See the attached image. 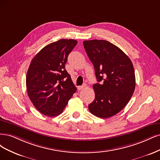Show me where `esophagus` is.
Masks as SVG:
<instances>
[{"label":"esophagus","mask_w":160,"mask_h":160,"mask_svg":"<svg viewBox=\"0 0 160 160\" xmlns=\"http://www.w3.org/2000/svg\"><path fill=\"white\" fill-rule=\"evenodd\" d=\"M85 87H86V85L84 84H83L82 86H78V90H82V89H84Z\"/></svg>","instance_id":"esophagus-1"}]
</instances>
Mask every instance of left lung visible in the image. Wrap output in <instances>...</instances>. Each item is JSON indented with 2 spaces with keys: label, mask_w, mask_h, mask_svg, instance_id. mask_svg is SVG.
I'll return each instance as SVG.
<instances>
[{
  "label": "left lung",
  "mask_w": 160,
  "mask_h": 160,
  "mask_svg": "<svg viewBox=\"0 0 160 160\" xmlns=\"http://www.w3.org/2000/svg\"><path fill=\"white\" fill-rule=\"evenodd\" d=\"M83 44L98 82L93 85L95 98L88 109L97 117H112L127 105L134 92L133 64L121 49L108 41L85 40Z\"/></svg>",
  "instance_id": "obj_1"
}]
</instances>
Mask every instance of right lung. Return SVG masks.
<instances>
[{
  "instance_id": "1",
  "label": "right lung",
  "mask_w": 160,
  "mask_h": 160,
  "mask_svg": "<svg viewBox=\"0 0 160 160\" xmlns=\"http://www.w3.org/2000/svg\"><path fill=\"white\" fill-rule=\"evenodd\" d=\"M77 43L73 39H61L49 44L30 62L26 78L27 93L41 114H60L76 92L65 64Z\"/></svg>"
}]
</instances>
